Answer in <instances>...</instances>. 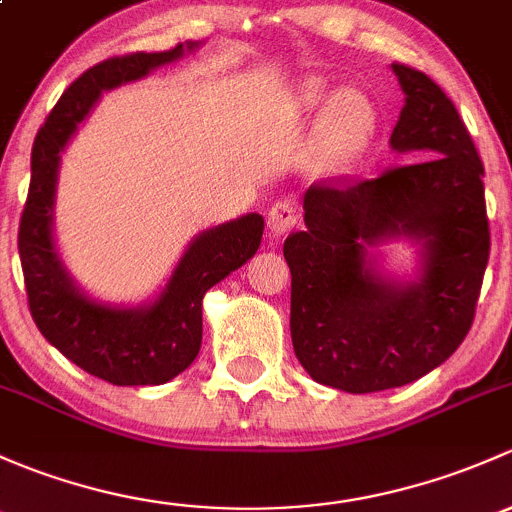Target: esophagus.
Wrapping results in <instances>:
<instances>
[{
    "instance_id": "obj_1",
    "label": "esophagus",
    "mask_w": 512,
    "mask_h": 512,
    "mask_svg": "<svg viewBox=\"0 0 512 512\" xmlns=\"http://www.w3.org/2000/svg\"><path fill=\"white\" fill-rule=\"evenodd\" d=\"M298 224V204L293 199H278V202L271 204L268 209V231L273 236H281L286 231H291L293 226Z\"/></svg>"
}]
</instances>
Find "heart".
<instances>
[{
  "mask_svg": "<svg viewBox=\"0 0 512 512\" xmlns=\"http://www.w3.org/2000/svg\"><path fill=\"white\" fill-rule=\"evenodd\" d=\"M295 103L303 113L323 108L315 150L325 170L340 172L350 167L370 147L377 133V108L370 96L355 88L335 93L320 78H308L298 86Z\"/></svg>",
  "mask_w": 512,
  "mask_h": 512,
  "instance_id": "b5f03b06",
  "label": "heart"
}]
</instances>
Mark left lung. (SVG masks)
Segmentation results:
<instances>
[{"label": "left lung", "instance_id": "obj_1", "mask_svg": "<svg viewBox=\"0 0 512 512\" xmlns=\"http://www.w3.org/2000/svg\"><path fill=\"white\" fill-rule=\"evenodd\" d=\"M392 71L407 98L389 145L419 160L310 184L305 229L283 244L295 357L315 382L350 394L402 387L449 360L491 254L483 162L456 105L426 73ZM402 235L422 244L416 282L384 279L366 251Z\"/></svg>", "mask_w": 512, "mask_h": 512}]
</instances>
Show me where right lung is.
Returning <instances> with one entry per match:
<instances>
[{
    "label": "right lung",
    "mask_w": 512,
    "mask_h": 512,
    "mask_svg": "<svg viewBox=\"0 0 512 512\" xmlns=\"http://www.w3.org/2000/svg\"><path fill=\"white\" fill-rule=\"evenodd\" d=\"M197 46L113 56L88 68L59 98L31 147V182L19 221V258L31 318L73 365L118 387L165 384L192 365L202 345L204 293L256 254L263 217L246 214L202 231L179 258L155 303L140 308L98 303L73 283L54 246L51 226L61 152L100 93L145 78Z\"/></svg>",
    "instance_id": "1"
}]
</instances>
